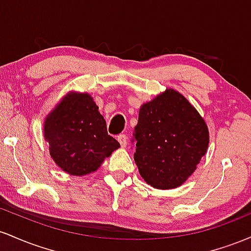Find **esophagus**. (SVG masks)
I'll return each mask as SVG.
<instances>
[{
  "label": "esophagus",
  "mask_w": 251,
  "mask_h": 251,
  "mask_svg": "<svg viewBox=\"0 0 251 251\" xmlns=\"http://www.w3.org/2000/svg\"><path fill=\"white\" fill-rule=\"evenodd\" d=\"M118 142L120 143L122 148H125V146L127 145V137H126V134H120L119 137H118Z\"/></svg>",
  "instance_id": "esophagus-1"
}]
</instances>
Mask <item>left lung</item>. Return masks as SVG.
Listing matches in <instances>:
<instances>
[{"label":"left lung","mask_w":251,"mask_h":251,"mask_svg":"<svg viewBox=\"0 0 251 251\" xmlns=\"http://www.w3.org/2000/svg\"><path fill=\"white\" fill-rule=\"evenodd\" d=\"M132 144L144 180L155 189H175L206 153L209 131L191 103L168 89L140 107Z\"/></svg>","instance_id":"8db88e82"}]
</instances>
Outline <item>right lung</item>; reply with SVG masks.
Segmentation results:
<instances>
[{
  "mask_svg": "<svg viewBox=\"0 0 251 251\" xmlns=\"http://www.w3.org/2000/svg\"><path fill=\"white\" fill-rule=\"evenodd\" d=\"M45 138L54 162L74 176L94 172L120 148L107 133L105 119L87 93H72L62 100L46 119Z\"/></svg>",
  "mask_w": 251,
  "mask_h": 251,
  "instance_id": "1",
  "label": "right lung"
}]
</instances>
